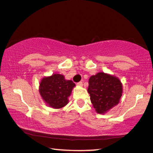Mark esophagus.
<instances>
[{
	"label": "esophagus",
	"mask_w": 153,
	"mask_h": 153,
	"mask_svg": "<svg viewBox=\"0 0 153 153\" xmlns=\"http://www.w3.org/2000/svg\"><path fill=\"white\" fill-rule=\"evenodd\" d=\"M77 85H78L80 86V87H82V86H83V82L80 81V82H79L78 83H77Z\"/></svg>",
	"instance_id": "1"
}]
</instances>
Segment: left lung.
Returning a JSON list of instances; mask_svg holds the SVG:
<instances>
[{"instance_id": "8db88e82", "label": "left lung", "mask_w": 153, "mask_h": 153, "mask_svg": "<svg viewBox=\"0 0 153 153\" xmlns=\"http://www.w3.org/2000/svg\"><path fill=\"white\" fill-rule=\"evenodd\" d=\"M88 91L96 113L104 114L119 103L123 95V83L117 76L98 72L90 76Z\"/></svg>"}]
</instances>
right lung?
Returning a JSON list of instances; mask_svg holds the SVG:
<instances>
[{"label": "right lung", "instance_id": "right-lung-1", "mask_svg": "<svg viewBox=\"0 0 153 153\" xmlns=\"http://www.w3.org/2000/svg\"><path fill=\"white\" fill-rule=\"evenodd\" d=\"M76 86L71 80L60 74H53L42 78L39 92L44 102L53 109H62L68 103L72 89Z\"/></svg>", "mask_w": 153, "mask_h": 153}]
</instances>
